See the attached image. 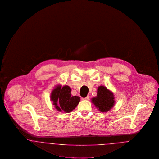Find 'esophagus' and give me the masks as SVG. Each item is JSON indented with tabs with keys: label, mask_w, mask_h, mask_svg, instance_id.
<instances>
[{
	"label": "esophagus",
	"mask_w": 159,
	"mask_h": 159,
	"mask_svg": "<svg viewBox=\"0 0 159 159\" xmlns=\"http://www.w3.org/2000/svg\"><path fill=\"white\" fill-rule=\"evenodd\" d=\"M82 100H88V99H89V97L87 96V97H84V98H82Z\"/></svg>",
	"instance_id": "34e87169"
}]
</instances>
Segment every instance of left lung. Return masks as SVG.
Wrapping results in <instances>:
<instances>
[{
    "label": "left lung",
    "instance_id": "left-lung-1",
    "mask_svg": "<svg viewBox=\"0 0 159 159\" xmlns=\"http://www.w3.org/2000/svg\"><path fill=\"white\" fill-rule=\"evenodd\" d=\"M113 93L106 87L99 86L97 96L92 98V102L101 112L109 111L114 105Z\"/></svg>",
    "mask_w": 159,
    "mask_h": 159
}]
</instances>
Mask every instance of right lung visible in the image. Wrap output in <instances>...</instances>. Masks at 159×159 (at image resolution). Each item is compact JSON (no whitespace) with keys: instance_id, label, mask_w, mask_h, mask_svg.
<instances>
[{"instance_id":"obj_1","label":"right lung","mask_w":159,"mask_h":159,"mask_svg":"<svg viewBox=\"0 0 159 159\" xmlns=\"http://www.w3.org/2000/svg\"><path fill=\"white\" fill-rule=\"evenodd\" d=\"M71 91V89L68 86H64L62 88L61 86H57L52 92L51 99L58 111L70 113L80 102V98L72 96Z\"/></svg>"}]
</instances>
